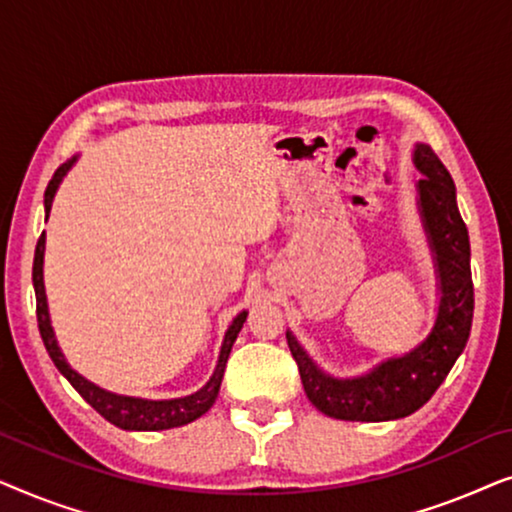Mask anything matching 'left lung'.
<instances>
[{
    "instance_id": "8db88e82",
    "label": "left lung",
    "mask_w": 512,
    "mask_h": 512,
    "mask_svg": "<svg viewBox=\"0 0 512 512\" xmlns=\"http://www.w3.org/2000/svg\"><path fill=\"white\" fill-rule=\"evenodd\" d=\"M412 163L422 174L417 209L438 282V312L431 333L410 352L384 359L368 373L333 377L317 366L296 335L286 331L307 398L333 419L389 422L417 412L443 384L471 333V242L457 207V188L429 144H415Z\"/></svg>"
}]
</instances>
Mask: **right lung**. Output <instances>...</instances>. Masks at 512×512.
<instances>
[{
  "instance_id": "1",
  "label": "right lung",
  "mask_w": 512,
  "mask_h": 512,
  "mask_svg": "<svg viewBox=\"0 0 512 512\" xmlns=\"http://www.w3.org/2000/svg\"><path fill=\"white\" fill-rule=\"evenodd\" d=\"M76 160H79V156L69 158L67 163H62L58 167V172L53 174V179L48 181V188L44 193L46 219H48V214H51L53 198H55V193H58V186L62 184V179L67 177V172L72 170ZM44 251H46V235L41 233L39 242H37V251H34V265H32V284H34V293H37V321H39L41 340H44L46 352L53 359L55 368H58L60 373L67 377L69 384H72V387L79 391V394L86 398V401L93 405V408L100 412L107 422H111L114 426H118V429H125V431H165V429H174V426L191 424L198 417L205 415L209 408H212L216 396H219L230 349H233L237 333L242 331L244 321H247V314H249L247 310H242L233 321H230L228 331H226V335H223V342H221L219 361H216L214 373L205 382V387H200L198 391H193V394H188V396L163 398V401L114 394V391L97 387V384H93L83 375L76 373V370L67 363L65 354H62L58 340H55L51 312H48L46 286H44Z\"/></svg>"
}]
</instances>
